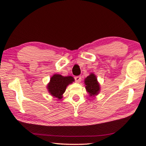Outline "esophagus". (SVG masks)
Segmentation results:
<instances>
[{"label":"esophagus","mask_w":146,"mask_h":146,"mask_svg":"<svg viewBox=\"0 0 146 146\" xmlns=\"http://www.w3.org/2000/svg\"><path fill=\"white\" fill-rule=\"evenodd\" d=\"M75 80L77 82H79L80 81V80H81V77H80V76H75Z\"/></svg>","instance_id":"obj_1"}]
</instances>
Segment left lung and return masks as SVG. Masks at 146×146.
Instances as JSON below:
<instances>
[{"label": "left lung", "mask_w": 146, "mask_h": 146, "mask_svg": "<svg viewBox=\"0 0 146 146\" xmlns=\"http://www.w3.org/2000/svg\"><path fill=\"white\" fill-rule=\"evenodd\" d=\"M86 84V89L90 96H95L99 93L100 85L97 81V79L94 74H91L84 80Z\"/></svg>", "instance_id": "1"}]
</instances>
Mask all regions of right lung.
<instances>
[{"label":"right lung","instance_id":"add662e5","mask_svg":"<svg viewBox=\"0 0 146 146\" xmlns=\"http://www.w3.org/2000/svg\"><path fill=\"white\" fill-rule=\"evenodd\" d=\"M73 81H74V79L71 76L64 77L61 75L55 74L50 79V82L48 85V89L53 96L60 99L66 91L67 86L72 83Z\"/></svg>","mask_w":146,"mask_h":146}]
</instances>
